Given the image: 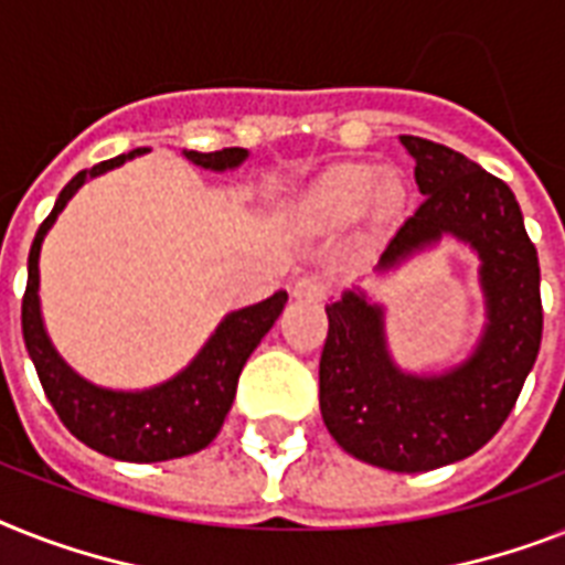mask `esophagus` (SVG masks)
Returning <instances> with one entry per match:
<instances>
[{
	"instance_id": "obj_1",
	"label": "esophagus",
	"mask_w": 565,
	"mask_h": 565,
	"mask_svg": "<svg viewBox=\"0 0 565 565\" xmlns=\"http://www.w3.org/2000/svg\"><path fill=\"white\" fill-rule=\"evenodd\" d=\"M292 296L296 298H307V301H322L328 296V281H324L322 275H298L296 281H292Z\"/></svg>"
}]
</instances>
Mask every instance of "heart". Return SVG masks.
<instances>
[{
	"instance_id": "heart-1",
	"label": "heart",
	"mask_w": 565,
	"mask_h": 565,
	"mask_svg": "<svg viewBox=\"0 0 565 565\" xmlns=\"http://www.w3.org/2000/svg\"><path fill=\"white\" fill-rule=\"evenodd\" d=\"M380 173L369 164H339L324 173L298 203L301 217L316 223V226H339L351 223L369 209L374 200L383 209H392L397 203V188L392 182H383L380 189Z\"/></svg>"
}]
</instances>
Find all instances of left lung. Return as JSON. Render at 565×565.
I'll return each mask as SVG.
<instances>
[{
    "label": "left lung",
    "mask_w": 565,
    "mask_h": 565,
    "mask_svg": "<svg viewBox=\"0 0 565 565\" xmlns=\"http://www.w3.org/2000/svg\"><path fill=\"white\" fill-rule=\"evenodd\" d=\"M424 203L394 232L377 269L397 267L444 235L479 255L484 330L465 362L409 374L388 354L386 316L365 292L328 305L319 406L328 433L365 465L424 473L473 456L499 433L543 339L540 260L511 188L456 150L401 136Z\"/></svg>",
    "instance_id": "obj_1"
}]
</instances>
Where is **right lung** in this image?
<instances>
[{"instance_id":"add662e5","label":"right lung","mask_w":565,"mask_h":565,"mask_svg":"<svg viewBox=\"0 0 565 565\" xmlns=\"http://www.w3.org/2000/svg\"><path fill=\"white\" fill-rule=\"evenodd\" d=\"M141 153H148V148L130 150V153L95 164L89 171L77 173L60 191L52 214L36 228V237L31 243L29 284L22 296V337H25V348L34 362L36 377L43 383L45 397L52 401L54 412L68 433L109 458L150 465V461H171V458L200 452L217 438L220 426L235 401L243 365L258 348L260 339L267 337L275 319L281 316L287 292L278 290L260 305L228 313L211 333L203 351L188 362L177 377L164 380L153 388L113 392V388L95 386L68 369L63 356L54 351L52 339L45 333L43 313H40V246L60 211L66 209V203L86 179L113 171ZM182 153L188 162L200 164L205 171H232L249 156L243 148L214 150V153L182 150Z\"/></svg>"}]
</instances>
